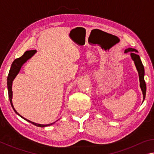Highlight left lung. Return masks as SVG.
I'll use <instances>...</instances> for the list:
<instances>
[{
    "instance_id": "obj_1",
    "label": "left lung",
    "mask_w": 154,
    "mask_h": 154,
    "mask_svg": "<svg viewBox=\"0 0 154 154\" xmlns=\"http://www.w3.org/2000/svg\"><path fill=\"white\" fill-rule=\"evenodd\" d=\"M127 52H130V55H131L132 58L134 62L135 66H136L138 72H139L140 86L143 92V100H144V99L145 98V94H146V84L144 79V75H145L144 66H143L142 62L140 60L139 56L137 55L136 54V52H137V50L132 48H128L126 49H125V53H127Z\"/></svg>"
}]
</instances>
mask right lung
I'll list each match as a JSON object with an SVG mask.
<instances>
[{
  "mask_svg": "<svg viewBox=\"0 0 154 154\" xmlns=\"http://www.w3.org/2000/svg\"><path fill=\"white\" fill-rule=\"evenodd\" d=\"M36 51L35 50V49H34V50L26 51L22 56H21L20 58L15 59V60L13 62L11 66V69H10V70H9L8 77H7V88H8V94H9V98L10 100V103H11V105L12 106L13 109H14V111L15 112V113L17 114L18 116H20L21 118L24 119L25 120H26L27 122H30V123H31V124H32L33 125H35V126H36L45 127V126H50V125H52L53 124L55 123V122H54V123H51V124H36V123H35V122H31L30 120H28V119H26V118H23L22 116H20V115L16 111V110L15 109L14 106V105H13V103H12V94H13L12 83H13V81H14V79H15V77H16V75L18 74V72H20V69H21V67H22V65L24 64L28 59L30 58L31 57H32L34 54L36 53Z\"/></svg>",
  "mask_w": 154,
  "mask_h": 154,
  "instance_id": "1",
  "label": "right lung"
}]
</instances>
